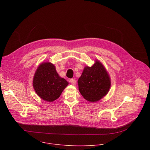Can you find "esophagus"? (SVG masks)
<instances>
[{
	"instance_id": "34e87169",
	"label": "esophagus",
	"mask_w": 150,
	"mask_h": 150,
	"mask_svg": "<svg viewBox=\"0 0 150 150\" xmlns=\"http://www.w3.org/2000/svg\"><path fill=\"white\" fill-rule=\"evenodd\" d=\"M70 82L72 84V85H75L76 84V81L75 79H71L70 80Z\"/></svg>"
}]
</instances>
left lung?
Listing matches in <instances>:
<instances>
[{"instance_id": "1", "label": "left lung", "mask_w": 150, "mask_h": 150, "mask_svg": "<svg viewBox=\"0 0 150 150\" xmlns=\"http://www.w3.org/2000/svg\"><path fill=\"white\" fill-rule=\"evenodd\" d=\"M79 91L83 97L90 102L101 99L108 93L111 80L108 72L98 60L94 65L85 67L78 80Z\"/></svg>"}]
</instances>
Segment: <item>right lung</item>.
Instances as JSON below:
<instances>
[{"label": "right lung", "instance_id": "obj_1", "mask_svg": "<svg viewBox=\"0 0 150 150\" xmlns=\"http://www.w3.org/2000/svg\"><path fill=\"white\" fill-rule=\"evenodd\" d=\"M68 82L57 74L50 62H42L37 68L33 81L37 94L43 100L52 102L57 99Z\"/></svg>", "mask_w": 150, "mask_h": 150}]
</instances>
